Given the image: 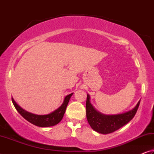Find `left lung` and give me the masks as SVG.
Wrapping results in <instances>:
<instances>
[{
    "mask_svg": "<svg viewBox=\"0 0 154 154\" xmlns=\"http://www.w3.org/2000/svg\"><path fill=\"white\" fill-rule=\"evenodd\" d=\"M139 100L134 107L125 113L105 115L98 111L90 103V96L87 94L86 117L92 128L98 133L106 134L113 132L128 123L134 118L140 105Z\"/></svg>",
    "mask_w": 154,
    "mask_h": 154,
    "instance_id": "left-lung-1",
    "label": "left lung"
}]
</instances>
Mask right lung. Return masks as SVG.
Returning <instances> with one entry per match:
<instances>
[{
	"label": "right lung",
	"mask_w": 154,
	"mask_h": 154,
	"mask_svg": "<svg viewBox=\"0 0 154 154\" xmlns=\"http://www.w3.org/2000/svg\"><path fill=\"white\" fill-rule=\"evenodd\" d=\"M72 94H73V93H71L66 96V97L64 99L63 103H62L60 107L56 109L53 112H51V113L47 115H36L26 111L18 105L13 98L12 102L15 108L18 111V113L25 119H26L28 122L35 125L36 126L46 128L55 126V125L58 124L62 120V118H63L65 111H66L68 103H69L70 98H71Z\"/></svg>",
	"instance_id": "right-lung-1"
}]
</instances>
